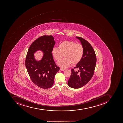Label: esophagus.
<instances>
[{
    "instance_id": "obj_1",
    "label": "esophagus",
    "mask_w": 123,
    "mask_h": 123,
    "mask_svg": "<svg viewBox=\"0 0 123 123\" xmlns=\"http://www.w3.org/2000/svg\"><path fill=\"white\" fill-rule=\"evenodd\" d=\"M60 70L61 71H64L65 70V69L62 68H60Z\"/></svg>"
}]
</instances>
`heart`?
Wrapping results in <instances>:
<instances>
[{"label": "heart", "instance_id": "1", "mask_svg": "<svg viewBox=\"0 0 123 123\" xmlns=\"http://www.w3.org/2000/svg\"><path fill=\"white\" fill-rule=\"evenodd\" d=\"M58 49L54 48L52 49V55L58 61L61 60L64 55V58L58 62L57 65L62 68L68 67L72 65L77 64L81 60L84 53L83 47L80 44L65 40L59 44Z\"/></svg>", "mask_w": 123, "mask_h": 123}]
</instances>
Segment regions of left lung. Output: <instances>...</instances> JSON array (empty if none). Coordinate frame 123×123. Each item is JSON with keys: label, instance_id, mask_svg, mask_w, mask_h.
Segmentation results:
<instances>
[{"label": "left lung", "instance_id": "left-lung-1", "mask_svg": "<svg viewBox=\"0 0 123 123\" xmlns=\"http://www.w3.org/2000/svg\"><path fill=\"white\" fill-rule=\"evenodd\" d=\"M76 38L80 42L84 53L81 60L74 67L79 70L74 71V69H71V74L68 80L69 86L74 89L82 87L91 80L94 74L97 61L94 49L90 43L82 38Z\"/></svg>", "mask_w": 123, "mask_h": 123}]
</instances>
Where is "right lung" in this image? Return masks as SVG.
Masks as SVG:
<instances>
[{"instance_id": "right-lung-1", "label": "right lung", "mask_w": 123, "mask_h": 123, "mask_svg": "<svg viewBox=\"0 0 123 123\" xmlns=\"http://www.w3.org/2000/svg\"><path fill=\"white\" fill-rule=\"evenodd\" d=\"M55 44L52 36H43L34 41L26 55L25 66L32 81L43 89H48L54 84L55 76L59 70L53 58L51 52ZM42 51L43 56L40 61L35 59L34 54Z\"/></svg>"}]
</instances>
